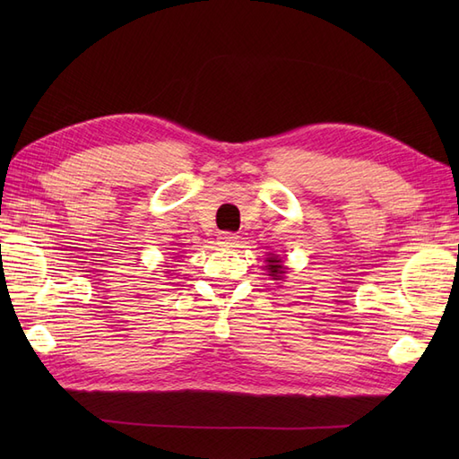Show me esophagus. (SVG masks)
<instances>
[{
	"label": "esophagus",
	"instance_id": "1",
	"mask_svg": "<svg viewBox=\"0 0 459 459\" xmlns=\"http://www.w3.org/2000/svg\"><path fill=\"white\" fill-rule=\"evenodd\" d=\"M218 241H220V245H221V247H238L239 238H238V235H235V233L224 231V233H220Z\"/></svg>",
	"mask_w": 459,
	"mask_h": 459
}]
</instances>
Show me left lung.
<instances>
[{
	"label": "left lung",
	"instance_id": "8db88e82",
	"mask_svg": "<svg viewBox=\"0 0 459 459\" xmlns=\"http://www.w3.org/2000/svg\"><path fill=\"white\" fill-rule=\"evenodd\" d=\"M268 270V275H272V280H283V273H285V266H283V260L280 256H268L266 258V266H264Z\"/></svg>",
	"mask_w": 459,
	"mask_h": 459
}]
</instances>
